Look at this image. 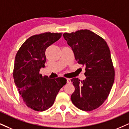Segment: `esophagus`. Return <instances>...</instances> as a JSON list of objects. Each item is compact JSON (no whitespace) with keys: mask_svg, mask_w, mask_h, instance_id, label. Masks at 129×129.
<instances>
[{"mask_svg":"<svg viewBox=\"0 0 129 129\" xmlns=\"http://www.w3.org/2000/svg\"><path fill=\"white\" fill-rule=\"evenodd\" d=\"M67 83H69H69H71V80L70 79H67Z\"/></svg>","mask_w":129,"mask_h":129,"instance_id":"1","label":"esophagus"}]
</instances>
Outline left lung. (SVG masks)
<instances>
[{
    "mask_svg": "<svg viewBox=\"0 0 129 129\" xmlns=\"http://www.w3.org/2000/svg\"><path fill=\"white\" fill-rule=\"evenodd\" d=\"M63 37L73 51L76 60L86 70L85 80L76 77L71 80L75 88L71 102L82 111H93L106 100L114 82L109 48L103 38L88 29L66 32Z\"/></svg>",
    "mask_w": 129,
    "mask_h": 129,
    "instance_id": "left-lung-1",
    "label": "left lung"
}]
</instances>
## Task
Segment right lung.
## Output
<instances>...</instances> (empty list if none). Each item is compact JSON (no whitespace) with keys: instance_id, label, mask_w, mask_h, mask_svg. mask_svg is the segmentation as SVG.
I'll list each match as a JSON object with an SVG mask.
<instances>
[{"instance_id":"obj_1","label":"right lung","mask_w":129,"mask_h":129,"mask_svg":"<svg viewBox=\"0 0 129 129\" xmlns=\"http://www.w3.org/2000/svg\"><path fill=\"white\" fill-rule=\"evenodd\" d=\"M62 36V33H45L29 37L20 47L15 58L13 77L23 102L28 108L44 111L53 105L64 77L49 79L40 73L46 61V50Z\"/></svg>"}]
</instances>
